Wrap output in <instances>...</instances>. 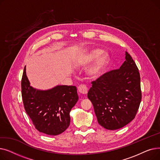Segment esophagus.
I'll list each match as a JSON object with an SVG mask.
<instances>
[{
	"label": "esophagus",
	"instance_id": "obj_1",
	"mask_svg": "<svg viewBox=\"0 0 160 160\" xmlns=\"http://www.w3.org/2000/svg\"><path fill=\"white\" fill-rule=\"evenodd\" d=\"M78 91L80 92L81 94L86 95L88 93V87L86 85H83V84L80 85L78 87Z\"/></svg>",
	"mask_w": 160,
	"mask_h": 160
}]
</instances>
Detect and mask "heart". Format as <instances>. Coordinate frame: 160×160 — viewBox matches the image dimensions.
Here are the masks:
<instances>
[{
  "mask_svg": "<svg viewBox=\"0 0 160 160\" xmlns=\"http://www.w3.org/2000/svg\"><path fill=\"white\" fill-rule=\"evenodd\" d=\"M102 50L100 49H94L91 50L85 56L84 59L83 60L82 63L86 65L93 62L102 54ZM109 60H110V57H109V55L108 54L104 53L102 55L100 56L89 70V74L91 77L95 78L101 73V72L104 69L105 67L108 64Z\"/></svg>",
  "mask_w": 160,
  "mask_h": 160,
  "instance_id": "1",
  "label": "heart"
}]
</instances>
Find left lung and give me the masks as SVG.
<instances>
[{
  "label": "left lung",
  "mask_w": 160,
  "mask_h": 160,
  "mask_svg": "<svg viewBox=\"0 0 160 160\" xmlns=\"http://www.w3.org/2000/svg\"><path fill=\"white\" fill-rule=\"evenodd\" d=\"M119 69L108 72L95 81L88 97L94 107L98 124L108 130H117L130 122L141 100L140 74L131 56Z\"/></svg>",
  "instance_id": "obj_1"
}]
</instances>
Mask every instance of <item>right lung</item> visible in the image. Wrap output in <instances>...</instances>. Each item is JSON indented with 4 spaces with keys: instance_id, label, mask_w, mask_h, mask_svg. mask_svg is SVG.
Returning <instances> with one entry per match:
<instances>
[{
    "instance_id": "1",
    "label": "right lung",
    "mask_w": 160,
    "mask_h": 160,
    "mask_svg": "<svg viewBox=\"0 0 160 160\" xmlns=\"http://www.w3.org/2000/svg\"><path fill=\"white\" fill-rule=\"evenodd\" d=\"M24 107L35 128L40 132L57 136L70 124V112L78 100L72 86H57L48 90H38L30 86L24 67L21 80Z\"/></svg>"
}]
</instances>
